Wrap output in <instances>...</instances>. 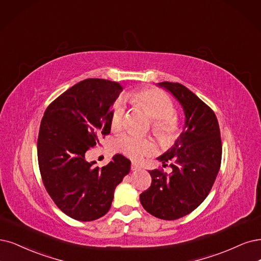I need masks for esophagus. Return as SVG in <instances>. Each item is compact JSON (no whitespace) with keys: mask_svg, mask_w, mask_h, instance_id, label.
Masks as SVG:
<instances>
[{"mask_svg":"<svg viewBox=\"0 0 261 261\" xmlns=\"http://www.w3.org/2000/svg\"><path fill=\"white\" fill-rule=\"evenodd\" d=\"M139 170H141V167L139 165H137V163H132L131 171H139Z\"/></svg>","mask_w":261,"mask_h":261,"instance_id":"esophagus-1","label":"esophagus"}]
</instances>
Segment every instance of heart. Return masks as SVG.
Segmentation results:
<instances>
[{"label":"heart","instance_id":"1","mask_svg":"<svg viewBox=\"0 0 261 261\" xmlns=\"http://www.w3.org/2000/svg\"><path fill=\"white\" fill-rule=\"evenodd\" d=\"M127 99L139 106L152 119V131L163 142H170L175 138L177 131V120L173 105L169 96L158 89H144L127 94ZM124 108L120 101L116 103L112 113V129L118 130L121 127ZM120 151L131 159L138 160L142 156L153 150V143L149 139L124 134L117 141Z\"/></svg>","mask_w":261,"mask_h":261}]
</instances>
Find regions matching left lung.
<instances>
[{
	"label": "left lung",
	"instance_id": "left-lung-1",
	"mask_svg": "<svg viewBox=\"0 0 261 261\" xmlns=\"http://www.w3.org/2000/svg\"><path fill=\"white\" fill-rule=\"evenodd\" d=\"M178 101L185 123L174 145L157 159L171 174L148 171L150 187L140 195L143 207L160 219L174 220L191 213L207 197L221 162V140L216 115L185 86L157 84Z\"/></svg>",
	"mask_w": 261,
	"mask_h": 261
}]
</instances>
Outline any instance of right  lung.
Listing matches in <instances>:
<instances>
[{
    "label": "right lung",
    "instance_id": "add662e5",
    "mask_svg": "<svg viewBox=\"0 0 261 261\" xmlns=\"http://www.w3.org/2000/svg\"><path fill=\"white\" fill-rule=\"evenodd\" d=\"M122 87L88 79L63 92L47 108L37 139V159L48 194L64 214L91 221L111 208L114 191L130 172L131 161L116 153L95 167L86 152L111 132L113 106Z\"/></svg>",
    "mask_w": 261,
    "mask_h": 261
}]
</instances>
